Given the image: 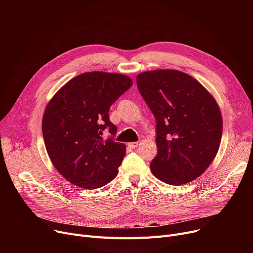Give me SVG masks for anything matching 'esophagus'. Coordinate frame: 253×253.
<instances>
[{
    "label": "esophagus",
    "instance_id": "esophagus-1",
    "mask_svg": "<svg viewBox=\"0 0 253 253\" xmlns=\"http://www.w3.org/2000/svg\"><path fill=\"white\" fill-rule=\"evenodd\" d=\"M128 145L131 149H136L138 147V142H129Z\"/></svg>",
    "mask_w": 253,
    "mask_h": 253
}]
</instances>
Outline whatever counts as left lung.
<instances>
[{"label": "left lung", "instance_id": "left-lung-1", "mask_svg": "<svg viewBox=\"0 0 253 253\" xmlns=\"http://www.w3.org/2000/svg\"><path fill=\"white\" fill-rule=\"evenodd\" d=\"M136 83L156 119L153 174L172 185L203 174L217 154L222 134L213 96L196 79L175 70L141 73Z\"/></svg>", "mask_w": 253, "mask_h": 253}]
</instances>
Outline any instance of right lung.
Wrapping results in <instances>:
<instances>
[{
    "instance_id": "right-lung-1",
    "label": "right lung",
    "mask_w": 253,
    "mask_h": 253,
    "mask_svg": "<svg viewBox=\"0 0 253 253\" xmlns=\"http://www.w3.org/2000/svg\"><path fill=\"white\" fill-rule=\"evenodd\" d=\"M132 86L120 74L90 72L73 78L47 104L42 132L51 162L80 188L97 189L118 174L126 154L116 142L117 127L110 121L111 105ZM111 136L104 140L102 132Z\"/></svg>"
}]
</instances>
